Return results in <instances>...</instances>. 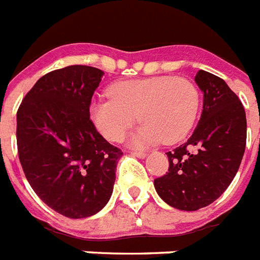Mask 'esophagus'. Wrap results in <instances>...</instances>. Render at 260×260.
Returning <instances> with one entry per match:
<instances>
[{"mask_svg":"<svg viewBox=\"0 0 260 260\" xmlns=\"http://www.w3.org/2000/svg\"><path fill=\"white\" fill-rule=\"evenodd\" d=\"M132 154L133 156H137V158H141V159H143V158H146V155H147V154L146 153H141V151H132Z\"/></svg>","mask_w":260,"mask_h":260,"instance_id":"esophagus-1","label":"esophagus"}]
</instances>
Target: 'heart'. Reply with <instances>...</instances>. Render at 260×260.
Segmentation results:
<instances>
[{
	"label": "heart",
	"instance_id": "heart-1",
	"mask_svg": "<svg viewBox=\"0 0 260 260\" xmlns=\"http://www.w3.org/2000/svg\"><path fill=\"white\" fill-rule=\"evenodd\" d=\"M110 96L90 105L93 125L107 141L117 142L138 115L143 123L130 138L133 146L175 143L195 123L199 94L190 81L173 77H151L114 83Z\"/></svg>",
	"mask_w": 260,
	"mask_h": 260
}]
</instances>
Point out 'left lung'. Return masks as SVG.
Segmentation results:
<instances>
[{"label":"left lung","instance_id":"obj_1","mask_svg":"<svg viewBox=\"0 0 260 260\" xmlns=\"http://www.w3.org/2000/svg\"><path fill=\"white\" fill-rule=\"evenodd\" d=\"M195 82L203 93V110L187 142L169 151V173L154 187L174 209L211 205L233 182L246 149L247 121L243 105L224 81L199 70Z\"/></svg>","mask_w":260,"mask_h":260}]
</instances>
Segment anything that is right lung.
Instances as JSON below:
<instances>
[{"label": "right lung", "instance_id": "add662e5", "mask_svg": "<svg viewBox=\"0 0 260 260\" xmlns=\"http://www.w3.org/2000/svg\"><path fill=\"white\" fill-rule=\"evenodd\" d=\"M104 72L73 65L41 77L17 111V147L25 177L46 205L68 218L104 209L122 151L90 121Z\"/></svg>", "mask_w": 260, "mask_h": 260}]
</instances>
